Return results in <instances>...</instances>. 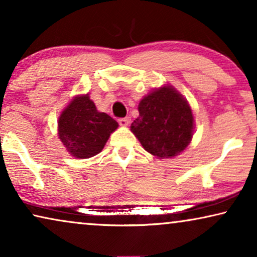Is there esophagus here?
<instances>
[{
    "instance_id": "obj_1",
    "label": "esophagus",
    "mask_w": 257,
    "mask_h": 257,
    "mask_svg": "<svg viewBox=\"0 0 257 257\" xmlns=\"http://www.w3.org/2000/svg\"><path fill=\"white\" fill-rule=\"evenodd\" d=\"M118 122L120 126H127V125H130V122H131V119H130V117L120 118V119H118Z\"/></svg>"
}]
</instances>
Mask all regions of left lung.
I'll use <instances>...</instances> for the list:
<instances>
[{
    "label": "left lung",
    "instance_id": "obj_1",
    "mask_svg": "<svg viewBox=\"0 0 257 257\" xmlns=\"http://www.w3.org/2000/svg\"><path fill=\"white\" fill-rule=\"evenodd\" d=\"M138 111L131 131L152 156L173 158L189 145L194 131L192 108L173 86L153 90L140 100Z\"/></svg>",
    "mask_w": 257,
    "mask_h": 257
}]
</instances>
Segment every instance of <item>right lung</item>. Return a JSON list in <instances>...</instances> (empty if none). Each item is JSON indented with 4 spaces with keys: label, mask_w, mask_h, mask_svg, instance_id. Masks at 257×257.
I'll return each mask as SVG.
<instances>
[{
    "label": "right lung",
    "mask_w": 257,
    "mask_h": 257,
    "mask_svg": "<svg viewBox=\"0 0 257 257\" xmlns=\"http://www.w3.org/2000/svg\"><path fill=\"white\" fill-rule=\"evenodd\" d=\"M118 122L99 112L89 94L77 96L58 118V137L72 157L87 159L104 149Z\"/></svg>",
    "instance_id": "right-lung-1"
}]
</instances>
